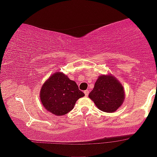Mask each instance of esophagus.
I'll list each match as a JSON object with an SVG mask.
<instances>
[{"mask_svg":"<svg viewBox=\"0 0 157 157\" xmlns=\"http://www.w3.org/2000/svg\"><path fill=\"white\" fill-rule=\"evenodd\" d=\"M84 94H85V96H89V91H88V90H86V91H84Z\"/></svg>","mask_w":157,"mask_h":157,"instance_id":"obj_1","label":"esophagus"}]
</instances>
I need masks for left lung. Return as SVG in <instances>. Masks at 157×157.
I'll list each match as a JSON object with an SVG mask.
<instances>
[{
    "label": "left lung",
    "mask_w": 157,
    "mask_h": 157,
    "mask_svg": "<svg viewBox=\"0 0 157 157\" xmlns=\"http://www.w3.org/2000/svg\"><path fill=\"white\" fill-rule=\"evenodd\" d=\"M89 96L98 109L112 113L123 104L125 94L123 86L115 77L101 75L96 81Z\"/></svg>",
    "instance_id": "8db88e82"
}]
</instances>
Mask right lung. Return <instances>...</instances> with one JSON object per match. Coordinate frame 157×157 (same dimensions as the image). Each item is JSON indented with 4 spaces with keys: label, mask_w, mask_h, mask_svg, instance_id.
I'll return each instance as SVG.
<instances>
[{
    "label": "right lung",
    "mask_w": 157,
    "mask_h": 157,
    "mask_svg": "<svg viewBox=\"0 0 157 157\" xmlns=\"http://www.w3.org/2000/svg\"><path fill=\"white\" fill-rule=\"evenodd\" d=\"M84 96L74 81L63 73L49 77L40 89V98L44 108L56 116H63L74 109L76 101Z\"/></svg>",
    "instance_id": "right-lung-1"
}]
</instances>
